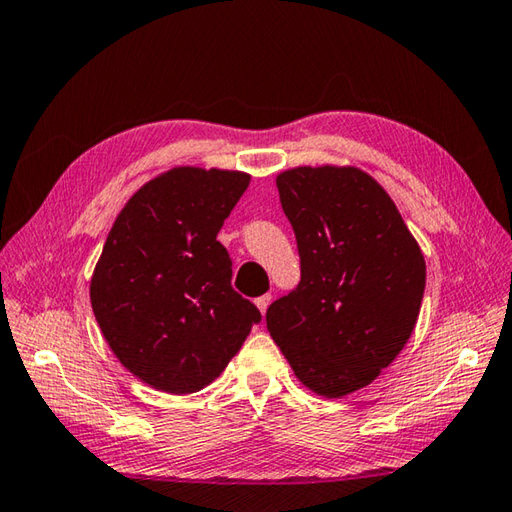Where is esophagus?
<instances>
[{"label": "esophagus", "instance_id": "34e87169", "mask_svg": "<svg viewBox=\"0 0 512 512\" xmlns=\"http://www.w3.org/2000/svg\"><path fill=\"white\" fill-rule=\"evenodd\" d=\"M270 301H273V297H270V295H262V297L255 299V306H257L259 312L266 314V310H268V306H270Z\"/></svg>", "mask_w": 512, "mask_h": 512}]
</instances>
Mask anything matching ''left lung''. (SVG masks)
I'll return each instance as SVG.
<instances>
[{
	"label": "left lung",
	"instance_id": "1",
	"mask_svg": "<svg viewBox=\"0 0 512 512\" xmlns=\"http://www.w3.org/2000/svg\"><path fill=\"white\" fill-rule=\"evenodd\" d=\"M277 189L301 281L268 308V332L301 385L343 398L374 383L407 345L427 264L394 200L363 169H286Z\"/></svg>",
	"mask_w": 512,
	"mask_h": 512
}]
</instances>
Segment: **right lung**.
Instances as JSON below:
<instances>
[{"instance_id":"1","label":"right lung","mask_w":512,"mask_h":512,"mask_svg":"<svg viewBox=\"0 0 512 512\" xmlns=\"http://www.w3.org/2000/svg\"><path fill=\"white\" fill-rule=\"evenodd\" d=\"M248 184L244 171L173 167L116 215L90 301L110 350L145 385L173 396L204 389L262 319L233 290L217 242Z\"/></svg>"}]
</instances>
